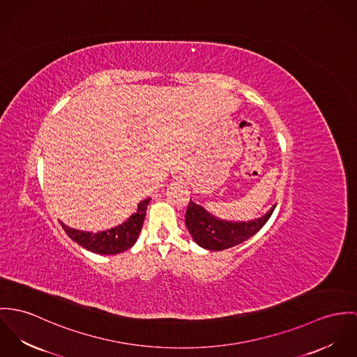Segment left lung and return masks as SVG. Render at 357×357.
<instances>
[{
  "label": "left lung",
  "instance_id": "1",
  "mask_svg": "<svg viewBox=\"0 0 357 357\" xmlns=\"http://www.w3.org/2000/svg\"><path fill=\"white\" fill-rule=\"evenodd\" d=\"M275 206L277 204L264 216L255 220L227 222L215 218L190 199L185 215V223L189 233L201 248L208 250H225L253 237L267 223Z\"/></svg>",
  "mask_w": 357,
  "mask_h": 357
}]
</instances>
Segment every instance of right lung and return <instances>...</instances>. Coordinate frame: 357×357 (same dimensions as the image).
Wrapping results in <instances>:
<instances>
[{"label": "right lung", "mask_w": 357, "mask_h": 357, "mask_svg": "<svg viewBox=\"0 0 357 357\" xmlns=\"http://www.w3.org/2000/svg\"><path fill=\"white\" fill-rule=\"evenodd\" d=\"M151 198H146L138 204L137 212L131 215L124 223H121L118 227L98 231V233H89V231H80L66 226L61 222V226L67 236L79 243L84 249L98 253V255H116L120 252L127 250L131 248L137 238L139 236V231L144 226L146 208Z\"/></svg>", "instance_id": "right-lung-1"}]
</instances>
